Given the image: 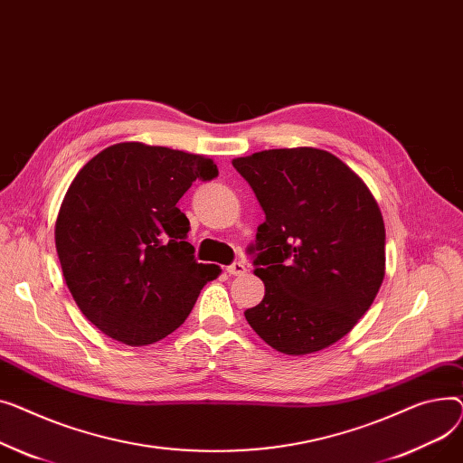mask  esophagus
I'll use <instances>...</instances> for the list:
<instances>
[{"instance_id":"obj_1","label":"esophagus","mask_w":463,"mask_h":463,"mask_svg":"<svg viewBox=\"0 0 463 463\" xmlns=\"http://www.w3.org/2000/svg\"><path fill=\"white\" fill-rule=\"evenodd\" d=\"M226 270L230 277H242L244 273H247V265H244L242 261H233Z\"/></svg>"}]
</instances>
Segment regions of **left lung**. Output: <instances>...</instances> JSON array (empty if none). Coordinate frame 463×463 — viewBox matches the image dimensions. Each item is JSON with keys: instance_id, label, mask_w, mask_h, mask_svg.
I'll list each match as a JSON object with an SVG mask.
<instances>
[{"instance_id": "1", "label": "left lung", "mask_w": 463, "mask_h": 463, "mask_svg": "<svg viewBox=\"0 0 463 463\" xmlns=\"http://www.w3.org/2000/svg\"><path fill=\"white\" fill-rule=\"evenodd\" d=\"M265 213L254 275L263 301L244 312L256 335L286 355L344 338L385 277V224L363 179L329 151L269 149L233 160Z\"/></svg>"}]
</instances>
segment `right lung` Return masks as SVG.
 <instances>
[{"label":"right lung","instance_id":"add662e5","mask_svg":"<svg viewBox=\"0 0 463 463\" xmlns=\"http://www.w3.org/2000/svg\"><path fill=\"white\" fill-rule=\"evenodd\" d=\"M214 162L170 147L125 142L78 172L56 221L67 288L99 331L127 345L166 338L184 323L219 265L194 260L177 207Z\"/></svg>","mask_w":463,"mask_h":463}]
</instances>
